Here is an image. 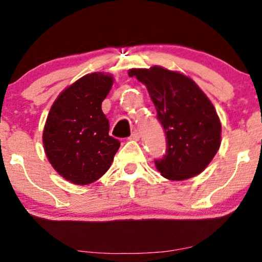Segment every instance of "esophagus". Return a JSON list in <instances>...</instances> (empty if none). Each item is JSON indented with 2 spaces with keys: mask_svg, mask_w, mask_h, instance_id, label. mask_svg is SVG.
<instances>
[{
  "mask_svg": "<svg viewBox=\"0 0 262 262\" xmlns=\"http://www.w3.org/2000/svg\"><path fill=\"white\" fill-rule=\"evenodd\" d=\"M139 138H140V133H139V132L134 130L133 133H132L130 138H129V139H130V140H139Z\"/></svg>",
  "mask_w": 262,
  "mask_h": 262,
  "instance_id": "esophagus-1",
  "label": "esophagus"
}]
</instances>
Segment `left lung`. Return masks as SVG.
<instances>
[{
	"mask_svg": "<svg viewBox=\"0 0 262 262\" xmlns=\"http://www.w3.org/2000/svg\"><path fill=\"white\" fill-rule=\"evenodd\" d=\"M128 75L146 85L165 129L167 152L155 161L157 171L169 181L200 174L221 145V121L209 97L191 78L160 66L132 68Z\"/></svg>",
	"mask_w": 262,
	"mask_h": 262,
	"instance_id": "8db88e82",
	"label": "left lung"
}]
</instances>
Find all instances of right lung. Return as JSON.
I'll return each instance as SVG.
<instances>
[{
  "mask_svg": "<svg viewBox=\"0 0 262 262\" xmlns=\"http://www.w3.org/2000/svg\"><path fill=\"white\" fill-rule=\"evenodd\" d=\"M113 80L102 72L84 75L59 94L47 115L42 132L47 160L73 184L86 185L102 177L119 149L101 108Z\"/></svg>",
  "mask_w": 262,
  "mask_h": 262,
  "instance_id": "1",
  "label": "right lung"
}]
</instances>
